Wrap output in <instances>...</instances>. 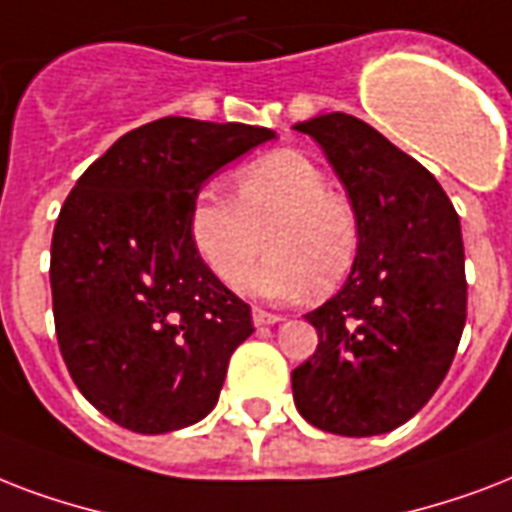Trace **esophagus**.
<instances>
[{
	"instance_id": "esophagus-1",
	"label": "esophagus",
	"mask_w": 512,
	"mask_h": 512,
	"mask_svg": "<svg viewBox=\"0 0 512 512\" xmlns=\"http://www.w3.org/2000/svg\"><path fill=\"white\" fill-rule=\"evenodd\" d=\"M283 315H277V312H267L261 310V307H253V326H272V323H280Z\"/></svg>"
}]
</instances>
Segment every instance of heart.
Here are the masks:
<instances>
[{
	"label": "heart",
	"mask_w": 512,
	"mask_h": 512,
	"mask_svg": "<svg viewBox=\"0 0 512 512\" xmlns=\"http://www.w3.org/2000/svg\"><path fill=\"white\" fill-rule=\"evenodd\" d=\"M235 200L205 186L189 208V240L221 283L237 285L261 253L245 288L275 301L326 296L350 277L360 253V219L344 194L328 189L318 162L277 149L232 173Z\"/></svg>",
	"instance_id": "b5f03b06"
}]
</instances>
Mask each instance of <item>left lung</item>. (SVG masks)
Segmentation results:
<instances>
[{
  "label": "left lung",
  "mask_w": 512,
  "mask_h": 512,
  "mask_svg": "<svg viewBox=\"0 0 512 512\" xmlns=\"http://www.w3.org/2000/svg\"><path fill=\"white\" fill-rule=\"evenodd\" d=\"M296 130L323 146L360 219L347 283L307 312L318 350L293 368L299 414L334 435L390 433L433 398L467 318L465 245L454 205L414 157L358 117Z\"/></svg>",
  "instance_id": "left-lung-1"
}]
</instances>
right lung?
<instances>
[{
  "instance_id": "obj_1",
  "label": "right lung",
  "mask_w": 512,
  "mask_h": 512,
  "mask_svg": "<svg viewBox=\"0 0 512 512\" xmlns=\"http://www.w3.org/2000/svg\"><path fill=\"white\" fill-rule=\"evenodd\" d=\"M275 133L162 117L130 130L79 176L50 248L55 336L79 392L133 433L208 417L251 307L189 240L200 184Z\"/></svg>"
}]
</instances>
